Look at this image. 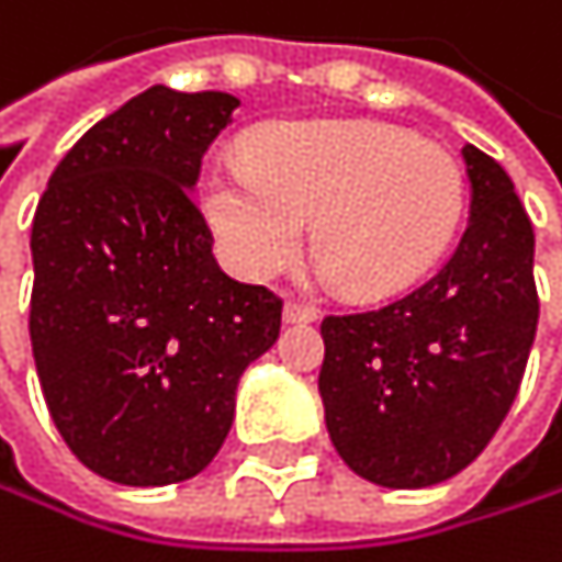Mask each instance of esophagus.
Segmentation results:
<instances>
[{
  "label": "esophagus",
  "mask_w": 562,
  "mask_h": 562,
  "mask_svg": "<svg viewBox=\"0 0 562 562\" xmlns=\"http://www.w3.org/2000/svg\"><path fill=\"white\" fill-rule=\"evenodd\" d=\"M283 316L286 323H313L319 316V310L310 303V300H300V296H290L286 306H283Z\"/></svg>",
  "instance_id": "1"
}]
</instances>
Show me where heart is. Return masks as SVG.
<instances>
[{"label":"heart","mask_w":562,"mask_h":562,"mask_svg":"<svg viewBox=\"0 0 562 562\" xmlns=\"http://www.w3.org/2000/svg\"><path fill=\"white\" fill-rule=\"evenodd\" d=\"M206 216L249 279L283 272L313 223V252L359 296L398 293L445 256L464 216L448 147L379 124L300 121L252 137L246 164L206 177Z\"/></svg>","instance_id":"b5f03b06"}]
</instances>
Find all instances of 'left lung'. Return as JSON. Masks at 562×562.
I'll return each instance as SVG.
<instances>
[{
	"label": "left lung",
	"instance_id": "8db88e82",
	"mask_svg": "<svg viewBox=\"0 0 562 562\" xmlns=\"http://www.w3.org/2000/svg\"><path fill=\"white\" fill-rule=\"evenodd\" d=\"M471 220L415 290L326 316L319 395L339 458L382 487L464 471L507 418L540 319L533 223L507 170L464 144Z\"/></svg>",
	"mask_w": 562,
	"mask_h": 562
}]
</instances>
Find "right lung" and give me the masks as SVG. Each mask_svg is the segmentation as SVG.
I'll list each match as a JSON object with an SVG mask.
<instances>
[{
    "mask_svg": "<svg viewBox=\"0 0 562 562\" xmlns=\"http://www.w3.org/2000/svg\"><path fill=\"white\" fill-rule=\"evenodd\" d=\"M239 101L147 88L61 157L32 220V356L48 415L94 474L160 487L223 448L239 375L283 300L229 279L193 203Z\"/></svg>",
    "mask_w": 562,
    "mask_h": 562,
    "instance_id": "right-lung-1",
    "label": "right lung"
}]
</instances>
